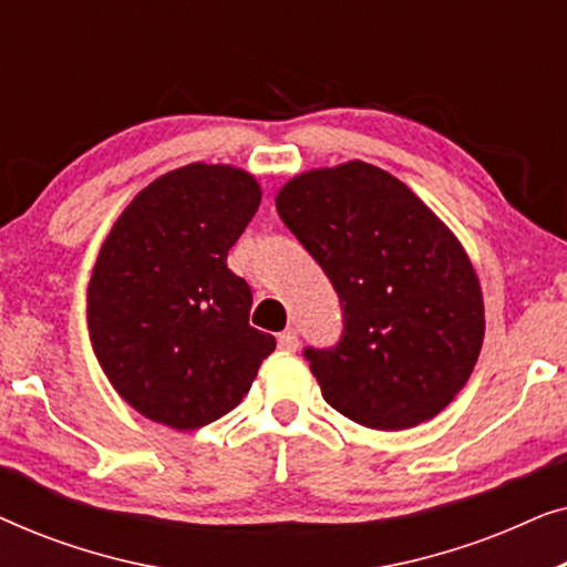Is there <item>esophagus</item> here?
Returning a JSON list of instances; mask_svg holds the SVG:
<instances>
[{"mask_svg":"<svg viewBox=\"0 0 567 567\" xmlns=\"http://www.w3.org/2000/svg\"><path fill=\"white\" fill-rule=\"evenodd\" d=\"M278 348H281V351H286V353L297 351V348H299L297 330H284L281 336H278Z\"/></svg>","mask_w":567,"mask_h":567,"instance_id":"obj_1","label":"esophagus"}]
</instances>
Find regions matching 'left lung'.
Returning <instances> with one entry per match:
<instances>
[{
  "label": "left lung",
  "instance_id": "8db88e82",
  "mask_svg": "<svg viewBox=\"0 0 567 567\" xmlns=\"http://www.w3.org/2000/svg\"><path fill=\"white\" fill-rule=\"evenodd\" d=\"M276 208L343 309L338 343L305 348L324 402L377 431L439 415L485 336L483 291L456 237L405 183L359 159L297 175Z\"/></svg>",
  "mask_w": 567,
  "mask_h": 567
}]
</instances>
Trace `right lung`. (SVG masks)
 <instances>
[{
	"mask_svg": "<svg viewBox=\"0 0 567 567\" xmlns=\"http://www.w3.org/2000/svg\"><path fill=\"white\" fill-rule=\"evenodd\" d=\"M260 206L252 175L185 165L131 200L100 247L87 328L115 392L177 431L239 405L276 338L250 328L252 291L227 255Z\"/></svg>",
	"mask_w": 567,
	"mask_h": 567,
	"instance_id": "obj_1",
	"label": "right lung"
}]
</instances>
